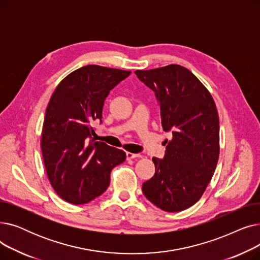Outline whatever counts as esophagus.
Listing matches in <instances>:
<instances>
[{
	"label": "esophagus",
	"instance_id": "1",
	"mask_svg": "<svg viewBox=\"0 0 260 260\" xmlns=\"http://www.w3.org/2000/svg\"><path fill=\"white\" fill-rule=\"evenodd\" d=\"M143 156L141 154H134V153H131V152H127L126 153V159L127 160H131V159H135V158H142Z\"/></svg>",
	"mask_w": 260,
	"mask_h": 260
}]
</instances>
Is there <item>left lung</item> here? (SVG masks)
<instances>
[{"label": "left lung", "instance_id": "1", "mask_svg": "<svg viewBox=\"0 0 260 260\" xmlns=\"http://www.w3.org/2000/svg\"><path fill=\"white\" fill-rule=\"evenodd\" d=\"M155 91L163 131L172 132L155 174L142 184L144 196L166 212L195 204L210 183L219 158V117L210 91L187 68L171 64L136 71Z\"/></svg>", "mask_w": 260, "mask_h": 260}]
</instances>
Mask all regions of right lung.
I'll use <instances>...</instances> for the list:
<instances>
[{
	"mask_svg": "<svg viewBox=\"0 0 260 260\" xmlns=\"http://www.w3.org/2000/svg\"><path fill=\"white\" fill-rule=\"evenodd\" d=\"M129 71L86 65L66 76L46 108L41 149L51 186L63 200L84 204L103 194L111 172L125 161L122 149L94 142L92 122H102L104 101Z\"/></svg>",
	"mask_w": 260,
	"mask_h": 260,
	"instance_id": "right-lung-1",
	"label": "right lung"
}]
</instances>
